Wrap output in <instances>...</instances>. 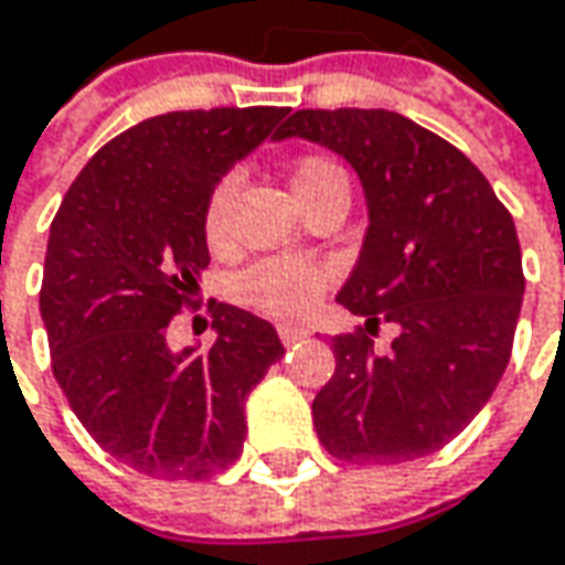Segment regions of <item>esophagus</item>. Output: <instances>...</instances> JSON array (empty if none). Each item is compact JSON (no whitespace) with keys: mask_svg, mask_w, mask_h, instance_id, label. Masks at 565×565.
Listing matches in <instances>:
<instances>
[{"mask_svg":"<svg viewBox=\"0 0 565 565\" xmlns=\"http://www.w3.org/2000/svg\"><path fill=\"white\" fill-rule=\"evenodd\" d=\"M278 338H281V343L290 347V343L309 338V328H300V324H278Z\"/></svg>","mask_w":565,"mask_h":565,"instance_id":"esophagus-1","label":"esophagus"}]
</instances>
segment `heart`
Listing matches in <instances>:
<instances>
[{
    "mask_svg": "<svg viewBox=\"0 0 565 565\" xmlns=\"http://www.w3.org/2000/svg\"><path fill=\"white\" fill-rule=\"evenodd\" d=\"M234 186H237V178L224 174L205 200L203 237L209 246L224 244L227 205L234 196ZM290 190H294V196L302 209H312L324 196L350 193V178L328 156H300L290 166ZM324 287H328V268L324 265L309 263V259H287V256L249 265L237 281L241 300L246 306L259 309L265 316H278V319H297L306 309H312V302L319 300Z\"/></svg>",
    "mask_w": 565,
    "mask_h": 565,
    "instance_id": "b5f03b06",
    "label": "heart"
}]
</instances>
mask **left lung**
Masks as SVG:
<instances>
[{"label": "left lung", "mask_w": 565, "mask_h": 565, "mask_svg": "<svg viewBox=\"0 0 565 565\" xmlns=\"http://www.w3.org/2000/svg\"><path fill=\"white\" fill-rule=\"evenodd\" d=\"M334 149L360 174L369 231L338 302L365 328L331 338L334 375L312 399L321 447L343 462L428 457L481 413L519 309L513 215L454 143L387 108H300L275 134ZM401 328L387 354L371 334Z\"/></svg>", "instance_id": "8db88e82"}]
</instances>
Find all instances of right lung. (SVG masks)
<instances>
[{"label":"right lung","instance_id":"right-lung-1","mask_svg":"<svg viewBox=\"0 0 565 565\" xmlns=\"http://www.w3.org/2000/svg\"><path fill=\"white\" fill-rule=\"evenodd\" d=\"M284 115L253 106L147 118L89 159L52 218L40 287L52 375L93 440L149 478L224 472L244 450L249 391L284 356L268 321L215 300L209 350L168 347V324L196 309L209 265L205 200Z\"/></svg>","mask_w":565,"mask_h":565}]
</instances>
